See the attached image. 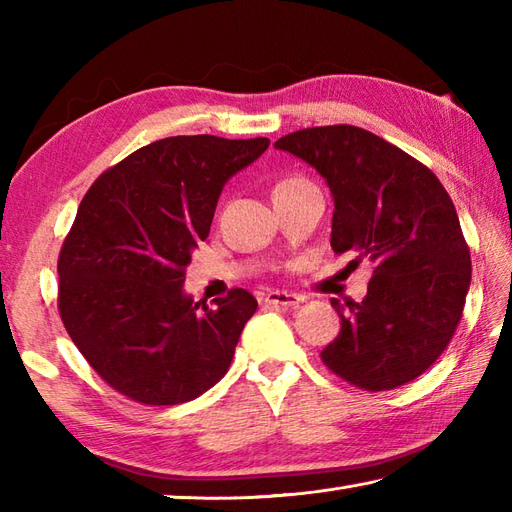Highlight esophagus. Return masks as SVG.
I'll list each match as a JSON object with an SVG mask.
<instances>
[{
    "mask_svg": "<svg viewBox=\"0 0 512 512\" xmlns=\"http://www.w3.org/2000/svg\"><path fill=\"white\" fill-rule=\"evenodd\" d=\"M266 303H273V306H284V308H292V306H299L303 301L301 295H295V292H286V290H273L268 292L264 297Z\"/></svg>",
    "mask_w": 512,
    "mask_h": 512,
    "instance_id": "34e87169",
    "label": "esophagus"
}]
</instances>
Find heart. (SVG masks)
I'll use <instances>...</instances> for the list:
<instances>
[{
    "label": "heart",
    "mask_w": 512,
    "mask_h": 512,
    "mask_svg": "<svg viewBox=\"0 0 512 512\" xmlns=\"http://www.w3.org/2000/svg\"><path fill=\"white\" fill-rule=\"evenodd\" d=\"M301 178H290V180H284V182H279L277 184V189H281V187H288V184H295V182H299Z\"/></svg>",
    "instance_id": "heart-1"
}]
</instances>
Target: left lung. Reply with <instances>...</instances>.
<instances>
[{
  "label": "left lung",
  "mask_w": 512,
  "mask_h": 512,
  "mask_svg": "<svg viewBox=\"0 0 512 512\" xmlns=\"http://www.w3.org/2000/svg\"><path fill=\"white\" fill-rule=\"evenodd\" d=\"M275 147L328 182L334 253L374 264L361 303L332 299L341 332L321 361L365 391L418 378L447 350L471 286V253L447 189L422 162L354 125L299 129Z\"/></svg>",
  "instance_id": "8db88e82"
}]
</instances>
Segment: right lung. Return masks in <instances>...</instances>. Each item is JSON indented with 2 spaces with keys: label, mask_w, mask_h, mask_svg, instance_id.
<instances>
[{
  "label": "right lung",
  "mask_w": 512,
  "mask_h": 512,
  "mask_svg": "<svg viewBox=\"0 0 512 512\" xmlns=\"http://www.w3.org/2000/svg\"><path fill=\"white\" fill-rule=\"evenodd\" d=\"M268 138L171 136L94 180L59 253V314L85 361L118 394L180 405L231 367L257 299L233 288L215 308L184 292L228 178Z\"/></svg>",
  "instance_id": "right-lung-1"
}]
</instances>
